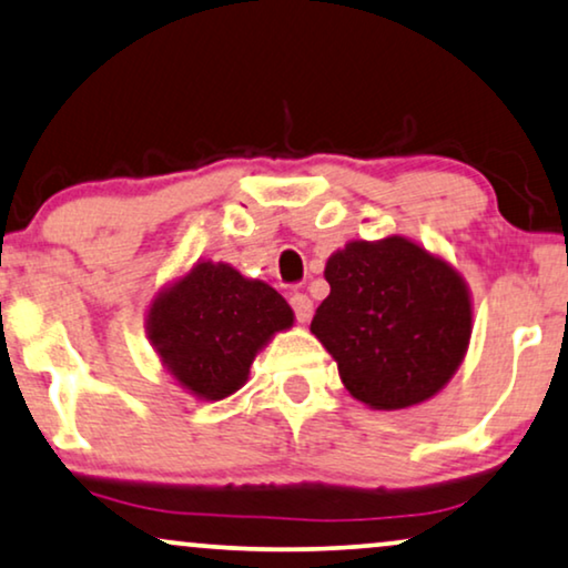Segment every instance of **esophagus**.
<instances>
[{"label":"esophagus","mask_w":568,"mask_h":568,"mask_svg":"<svg viewBox=\"0 0 568 568\" xmlns=\"http://www.w3.org/2000/svg\"><path fill=\"white\" fill-rule=\"evenodd\" d=\"M291 306H293V312H296V320H298L301 324H306L308 320H312L314 304H312V298L306 296V293H293V296H291Z\"/></svg>","instance_id":"esophagus-1"}]
</instances>
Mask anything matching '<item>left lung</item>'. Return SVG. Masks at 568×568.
Returning <instances> with one entry per match:
<instances>
[{"instance_id":"1","label":"left lung","mask_w":568,"mask_h":568,"mask_svg":"<svg viewBox=\"0 0 568 568\" xmlns=\"http://www.w3.org/2000/svg\"><path fill=\"white\" fill-rule=\"evenodd\" d=\"M329 296L312 335L372 410H405L447 387L473 335V296L455 264L418 241H347L327 260Z\"/></svg>"}]
</instances>
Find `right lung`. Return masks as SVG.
Listing matches in <instances>:
<instances>
[{"label": "right lung", "instance_id": "obj_1", "mask_svg": "<svg viewBox=\"0 0 568 568\" xmlns=\"http://www.w3.org/2000/svg\"><path fill=\"white\" fill-rule=\"evenodd\" d=\"M293 322L288 301L264 280L200 260L155 293L145 332L163 372L181 389L217 403L244 387L256 353Z\"/></svg>", "mask_w": 568, "mask_h": 568}]
</instances>
